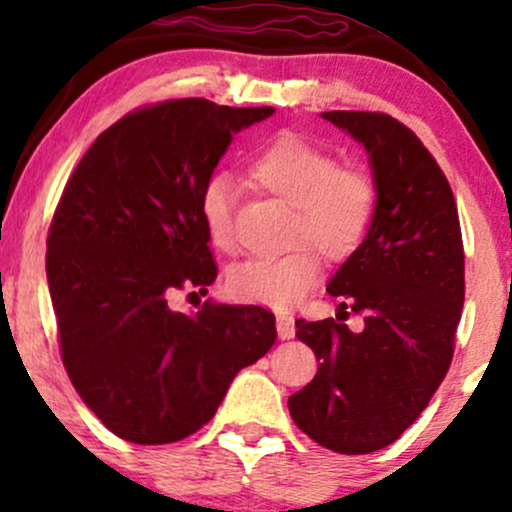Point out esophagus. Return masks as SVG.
<instances>
[{
  "label": "esophagus",
  "instance_id": "34e87169",
  "mask_svg": "<svg viewBox=\"0 0 512 512\" xmlns=\"http://www.w3.org/2000/svg\"><path fill=\"white\" fill-rule=\"evenodd\" d=\"M276 332H279V339L296 337V322H293V317L291 315L276 317Z\"/></svg>",
  "mask_w": 512,
  "mask_h": 512
}]
</instances>
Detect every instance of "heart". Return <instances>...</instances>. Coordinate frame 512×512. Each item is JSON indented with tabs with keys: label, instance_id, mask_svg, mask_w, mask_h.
Returning <instances> with one entry per match:
<instances>
[{
	"label": "heart",
	"instance_id": "1",
	"mask_svg": "<svg viewBox=\"0 0 512 512\" xmlns=\"http://www.w3.org/2000/svg\"><path fill=\"white\" fill-rule=\"evenodd\" d=\"M248 175L269 195L293 207L291 240H305L325 260L344 262L361 248L375 216V185L363 170L337 166L332 154L298 134H279L248 161ZM199 216L209 240L236 250L231 182L214 175L199 192ZM320 260L296 245L284 255L252 257L228 272L236 301L289 308L320 281Z\"/></svg>",
	"mask_w": 512,
	"mask_h": 512
}]
</instances>
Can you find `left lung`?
Listing matches in <instances>:
<instances>
[{"label": "left lung", "mask_w": 512, "mask_h": 512, "mask_svg": "<svg viewBox=\"0 0 512 512\" xmlns=\"http://www.w3.org/2000/svg\"><path fill=\"white\" fill-rule=\"evenodd\" d=\"M322 117L366 149L375 185L366 238L327 284L344 298L339 314L361 312L364 330L296 320L320 366L289 411L322 448L366 455L395 443L448 373L464 303L462 233L448 180L409 127L358 110Z\"/></svg>", "instance_id": "8db88e82"}]
</instances>
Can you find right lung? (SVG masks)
<instances>
[{
    "mask_svg": "<svg viewBox=\"0 0 512 512\" xmlns=\"http://www.w3.org/2000/svg\"><path fill=\"white\" fill-rule=\"evenodd\" d=\"M274 108L204 98L134 110L86 151L48 236V286L62 361L115 436L175 443L199 431L228 385L276 342L260 305L170 308L175 291L216 279L199 192L233 134Z\"/></svg>",
    "mask_w": 512,
    "mask_h": 512,
    "instance_id": "right-lung-1",
    "label": "right lung"
}]
</instances>
